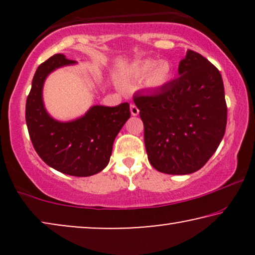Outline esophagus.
<instances>
[{"label": "esophagus", "instance_id": "1", "mask_svg": "<svg viewBox=\"0 0 255 255\" xmlns=\"http://www.w3.org/2000/svg\"><path fill=\"white\" fill-rule=\"evenodd\" d=\"M130 111H131L132 116H137V115L139 114V109L137 107H135V104H133V103H132L130 106Z\"/></svg>", "mask_w": 255, "mask_h": 255}]
</instances>
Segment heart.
Segmentation results:
<instances>
[{"instance_id": "b5f03b06", "label": "heart", "mask_w": 255, "mask_h": 255, "mask_svg": "<svg viewBox=\"0 0 255 255\" xmlns=\"http://www.w3.org/2000/svg\"><path fill=\"white\" fill-rule=\"evenodd\" d=\"M172 74L170 64L166 60L144 61L137 65L133 69V75L137 79L145 78L146 85L152 88H158L168 81Z\"/></svg>"}]
</instances>
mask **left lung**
I'll use <instances>...</instances> for the list:
<instances>
[{
  "instance_id": "1",
  "label": "left lung",
  "mask_w": 255,
  "mask_h": 255,
  "mask_svg": "<svg viewBox=\"0 0 255 255\" xmlns=\"http://www.w3.org/2000/svg\"><path fill=\"white\" fill-rule=\"evenodd\" d=\"M179 74L133 101L148 161L161 173L186 175L201 169L221 144L228 108L221 73L203 55L188 50Z\"/></svg>"
}]
</instances>
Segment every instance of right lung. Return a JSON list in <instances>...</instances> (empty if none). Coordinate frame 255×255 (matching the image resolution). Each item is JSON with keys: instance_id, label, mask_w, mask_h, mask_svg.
Masks as SVG:
<instances>
[{"instance_id": "obj_1", "label": "right lung", "mask_w": 255, "mask_h": 255, "mask_svg": "<svg viewBox=\"0 0 255 255\" xmlns=\"http://www.w3.org/2000/svg\"><path fill=\"white\" fill-rule=\"evenodd\" d=\"M75 62L59 53L37 68L26 100L25 120L33 147L46 165L67 175L90 176L109 163L115 138L131 113L125 102L117 107L94 106L71 122L52 118L43 102L45 80L54 69Z\"/></svg>"}]
</instances>
